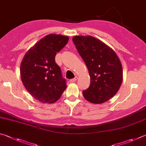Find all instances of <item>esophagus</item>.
Wrapping results in <instances>:
<instances>
[{"instance_id": "obj_1", "label": "esophagus", "mask_w": 146, "mask_h": 146, "mask_svg": "<svg viewBox=\"0 0 146 146\" xmlns=\"http://www.w3.org/2000/svg\"><path fill=\"white\" fill-rule=\"evenodd\" d=\"M78 79V77L77 76H75V78H72V79H71L70 80V82H75L76 80H77Z\"/></svg>"}]
</instances>
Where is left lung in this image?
<instances>
[{"label": "left lung", "mask_w": 146, "mask_h": 146, "mask_svg": "<svg viewBox=\"0 0 146 146\" xmlns=\"http://www.w3.org/2000/svg\"><path fill=\"white\" fill-rule=\"evenodd\" d=\"M73 43L88 68L91 82L83 96L100 104L116 94L123 82V68L115 52L102 41L87 36H75Z\"/></svg>", "instance_id": "obj_1"}]
</instances>
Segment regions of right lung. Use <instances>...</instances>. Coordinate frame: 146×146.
<instances>
[{"mask_svg":"<svg viewBox=\"0 0 146 146\" xmlns=\"http://www.w3.org/2000/svg\"><path fill=\"white\" fill-rule=\"evenodd\" d=\"M68 40V36L48 34L31 48L23 58L21 79L27 91L39 102H55L67 87L55 57Z\"/></svg>","mask_w":146,"mask_h":146,"instance_id":"right-lung-1","label":"right lung"}]
</instances>
